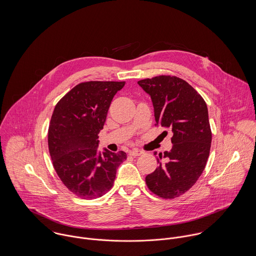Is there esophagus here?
<instances>
[{
    "label": "esophagus",
    "mask_w": 256,
    "mask_h": 256,
    "mask_svg": "<svg viewBox=\"0 0 256 256\" xmlns=\"http://www.w3.org/2000/svg\"><path fill=\"white\" fill-rule=\"evenodd\" d=\"M130 156H141V154H144V152L143 150H138V148H134V150H130Z\"/></svg>",
    "instance_id": "obj_1"
}]
</instances>
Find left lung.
I'll use <instances>...</instances> for the list:
<instances>
[{
    "mask_svg": "<svg viewBox=\"0 0 256 256\" xmlns=\"http://www.w3.org/2000/svg\"><path fill=\"white\" fill-rule=\"evenodd\" d=\"M138 84L150 96L154 125L174 133L172 148L158 154V166L146 176V186L160 198L174 199L188 191L206 166L212 142L207 104L196 90L176 76H158Z\"/></svg>",
    "mask_w": 256,
    "mask_h": 256,
    "instance_id": "obj_1",
    "label": "left lung"
}]
</instances>
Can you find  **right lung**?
I'll list each match as a JSON object with an SVG mask.
<instances>
[{
    "label": "right lung",
    "instance_id": "1",
    "mask_svg": "<svg viewBox=\"0 0 256 256\" xmlns=\"http://www.w3.org/2000/svg\"><path fill=\"white\" fill-rule=\"evenodd\" d=\"M125 82L90 80L76 84L56 104L48 129L54 170L76 196L94 199L113 186L116 170L126 160L123 150L98 152L110 104Z\"/></svg>",
    "mask_w": 256,
    "mask_h": 256
}]
</instances>
